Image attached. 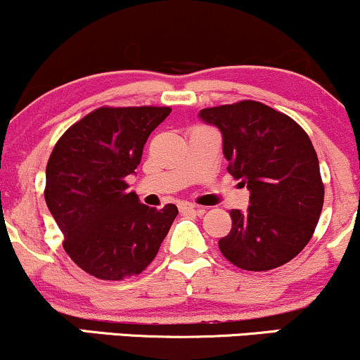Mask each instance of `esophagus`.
Returning a JSON list of instances; mask_svg holds the SVG:
<instances>
[{
    "label": "esophagus",
    "mask_w": 360,
    "mask_h": 360,
    "mask_svg": "<svg viewBox=\"0 0 360 360\" xmlns=\"http://www.w3.org/2000/svg\"><path fill=\"white\" fill-rule=\"evenodd\" d=\"M179 212L181 213H188V212H201L200 210V206H196V205H193V203H188V201H181L179 205Z\"/></svg>",
    "instance_id": "obj_1"
}]
</instances>
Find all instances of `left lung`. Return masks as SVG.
<instances>
[{
    "label": "left lung",
    "instance_id": "obj_1",
    "mask_svg": "<svg viewBox=\"0 0 360 360\" xmlns=\"http://www.w3.org/2000/svg\"><path fill=\"white\" fill-rule=\"evenodd\" d=\"M221 134L229 172L250 191L249 210H232V230L218 247L245 271H269L300 254L323 208L320 164L307 131L259 101L205 108Z\"/></svg>",
    "mask_w": 360,
    "mask_h": 360
}]
</instances>
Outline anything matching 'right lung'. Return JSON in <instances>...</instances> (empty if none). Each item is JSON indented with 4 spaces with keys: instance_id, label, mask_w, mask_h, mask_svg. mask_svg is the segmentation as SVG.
Returning <instances> with one entry per match:
<instances>
[{
    "instance_id": "1",
    "label": "right lung",
    "mask_w": 360,
    "mask_h": 360,
    "mask_svg": "<svg viewBox=\"0 0 360 360\" xmlns=\"http://www.w3.org/2000/svg\"><path fill=\"white\" fill-rule=\"evenodd\" d=\"M171 108H98L69 128L45 169V203L64 233V250L98 279L140 274L154 260L177 217L128 191L148 135Z\"/></svg>"
}]
</instances>
